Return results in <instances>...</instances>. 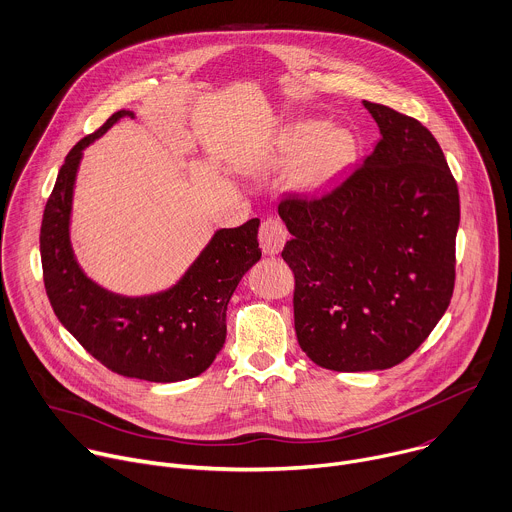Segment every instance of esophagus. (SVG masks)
Returning a JSON list of instances; mask_svg holds the SVG:
<instances>
[{"mask_svg":"<svg viewBox=\"0 0 512 512\" xmlns=\"http://www.w3.org/2000/svg\"><path fill=\"white\" fill-rule=\"evenodd\" d=\"M286 238H288V234H286V228L280 220L268 218V220L262 222L260 232H258V240H260V248H262L264 254H268V256L278 254L282 250Z\"/></svg>","mask_w":512,"mask_h":512,"instance_id":"esophagus-1","label":"esophagus"}]
</instances>
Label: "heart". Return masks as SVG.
<instances>
[{"instance_id":"1","label":"heart","mask_w":512,"mask_h":512,"mask_svg":"<svg viewBox=\"0 0 512 512\" xmlns=\"http://www.w3.org/2000/svg\"><path fill=\"white\" fill-rule=\"evenodd\" d=\"M357 143L345 129H329L321 121H298L282 129L262 155L266 165L298 161L292 183L300 191H321L335 183L353 163Z\"/></svg>"}]
</instances>
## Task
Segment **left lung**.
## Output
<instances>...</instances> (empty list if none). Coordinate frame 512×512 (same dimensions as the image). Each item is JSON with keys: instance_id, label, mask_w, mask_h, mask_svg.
<instances>
[{"instance_id": "obj_1", "label": "left lung", "mask_w": 512, "mask_h": 512, "mask_svg": "<svg viewBox=\"0 0 512 512\" xmlns=\"http://www.w3.org/2000/svg\"><path fill=\"white\" fill-rule=\"evenodd\" d=\"M381 139L321 197L288 195L294 329L311 361L333 371L389 369L446 313L456 278L460 195L434 135L363 100Z\"/></svg>"}]
</instances>
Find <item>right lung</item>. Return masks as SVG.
<instances>
[{"instance_id": "right-lung-1", "label": "right lung", "mask_w": 512, "mask_h": 512, "mask_svg": "<svg viewBox=\"0 0 512 512\" xmlns=\"http://www.w3.org/2000/svg\"><path fill=\"white\" fill-rule=\"evenodd\" d=\"M123 117L135 115L115 113L70 149L58 171L40 230L44 286L58 321L107 369L155 383L183 381L206 371L224 347L228 302L262 256L260 220L218 230L181 280L163 292L121 296L92 282L70 246L74 181L82 151Z\"/></svg>"}]
</instances>
